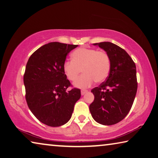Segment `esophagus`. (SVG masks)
Here are the masks:
<instances>
[{
	"instance_id": "34e87169",
	"label": "esophagus",
	"mask_w": 158,
	"mask_h": 158,
	"mask_svg": "<svg viewBox=\"0 0 158 158\" xmlns=\"http://www.w3.org/2000/svg\"><path fill=\"white\" fill-rule=\"evenodd\" d=\"M87 92H88V91H87V90H86V89H82L81 90V94L84 95L85 94H86Z\"/></svg>"
}]
</instances>
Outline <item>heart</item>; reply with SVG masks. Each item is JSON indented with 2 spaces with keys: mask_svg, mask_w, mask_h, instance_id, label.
<instances>
[{
  "mask_svg": "<svg viewBox=\"0 0 158 158\" xmlns=\"http://www.w3.org/2000/svg\"><path fill=\"white\" fill-rule=\"evenodd\" d=\"M71 61L64 63L63 71L67 78L74 81L81 73L83 74L74 82L78 88H87L94 81L101 83L105 81L110 71V59L104 51L96 49L81 48L71 54Z\"/></svg>",
  "mask_w": 158,
  "mask_h": 158,
  "instance_id": "heart-1",
  "label": "heart"
}]
</instances>
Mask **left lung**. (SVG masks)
Instances as JSON below:
<instances>
[{
    "label": "left lung",
    "instance_id": "1",
    "mask_svg": "<svg viewBox=\"0 0 158 158\" xmlns=\"http://www.w3.org/2000/svg\"><path fill=\"white\" fill-rule=\"evenodd\" d=\"M110 59V71L106 82L92 89L94 100L89 105L94 120L112 125L126 117L132 106L136 91V65L127 52L110 42L94 43Z\"/></svg>",
    "mask_w": 158,
    "mask_h": 158
}]
</instances>
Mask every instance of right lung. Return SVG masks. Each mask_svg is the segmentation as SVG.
I'll use <instances>...</instances> for the list:
<instances>
[{"mask_svg": "<svg viewBox=\"0 0 158 158\" xmlns=\"http://www.w3.org/2000/svg\"><path fill=\"white\" fill-rule=\"evenodd\" d=\"M77 45L52 42L28 59L24 75L26 100L35 117L50 127H59L71 119L81 90H67L71 82L63 71L66 56Z\"/></svg>", "mask_w": 158, "mask_h": 158, "instance_id": "right-lung-1", "label": "right lung"}]
</instances>
